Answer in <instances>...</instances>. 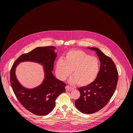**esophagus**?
<instances>
[{
    "label": "esophagus",
    "mask_w": 133,
    "mask_h": 133,
    "mask_svg": "<svg viewBox=\"0 0 133 133\" xmlns=\"http://www.w3.org/2000/svg\"><path fill=\"white\" fill-rule=\"evenodd\" d=\"M65 90H66V91H69L74 90V88H71V87H70L69 85H67V86L65 87Z\"/></svg>",
    "instance_id": "obj_1"
}]
</instances>
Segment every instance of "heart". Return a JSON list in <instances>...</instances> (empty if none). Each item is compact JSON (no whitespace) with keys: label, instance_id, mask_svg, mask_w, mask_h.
<instances>
[{"label":"heart","instance_id":"1","mask_svg":"<svg viewBox=\"0 0 133 133\" xmlns=\"http://www.w3.org/2000/svg\"><path fill=\"white\" fill-rule=\"evenodd\" d=\"M100 70V62L97 57L79 49L68 51L63 58L58 59L56 63V71L61 81L70 78L71 84L86 86L92 83L97 78Z\"/></svg>","mask_w":133,"mask_h":133}]
</instances>
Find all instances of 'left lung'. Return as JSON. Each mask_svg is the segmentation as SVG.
<instances>
[{
  "label": "left lung",
  "instance_id": "obj_1",
  "mask_svg": "<svg viewBox=\"0 0 133 133\" xmlns=\"http://www.w3.org/2000/svg\"><path fill=\"white\" fill-rule=\"evenodd\" d=\"M95 50L98 56L100 70L96 80L91 84L78 89L81 96L75 105L84 114L98 112L108 104L116 90L118 81V72L112 59L98 48H88Z\"/></svg>",
  "mask_w": 133,
  "mask_h": 133
}]
</instances>
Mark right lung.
Segmentation results:
<instances>
[{"mask_svg": "<svg viewBox=\"0 0 133 133\" xmlns=\"http://www.w3.org/2000/svg\"><path fill=\"white\" fill-rule=\"evenodd\" d=\"M53 46L38 47L19 56L14 63L10 71V81L16 97L26 110L37 116L49 114L54 108L56 98L65 91L66 84L55 77L52 71L56 53ZM23 61L40 63L44 66L45 78L39 86L32 89L23 87L15 76L17 65Z\"/></svg>", "mask_w": 133, "mask_h": 133, "instance_id": "1", "label": "right lung"}]
</instances>
